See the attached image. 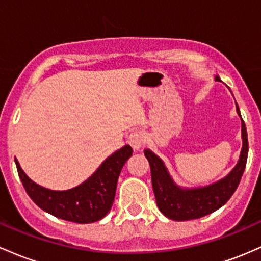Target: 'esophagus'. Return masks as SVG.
I'll use <instances>...</instances> for the list:
<instances>
[{"mask_svg":"<svg viewBox=\"0 0 261 261\" xmlns=\"http://www.w3.org/2000/svg\"><path fill=\"white\" fill-rule=\"evenodd\" d=\"M128 143H129L130 146L134 149V150H139V149L142 148L145 143L144 134H143L140 130L132 132V133L129 134V137H128Z\"/></svg>","mask_w":261,"mask_h":261,"instance_id":"esophagus-1","label":"esophagus"}]
</instances>
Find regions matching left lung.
<instances>
[{"mask_svg": "<svg viewBox=\"0 0 261 261\" xmlns=\"http://www.w3.org/2000/svg\"><path fill=\"white\" fill-rule=\"evenodd\" d=\"M219 81V76H216ZM237 105V103H236ZM237 112L242 118L239 107ZM242 139L243 146L238 163L224 178L212 185L197 187V189H182L172 181L168 169L163 160L153 151L145 149L144 154L150 165L151 185H153L155 200L160 212L165 217L174 221H190L201 218L215 212L232 197L238 187L244 172L248 159V134L245 123L242 118Z\"/></svg>", "mask_w": 261, "mask_h": 261, "instance_id": "1", "label": "left lung"}]
</instances>
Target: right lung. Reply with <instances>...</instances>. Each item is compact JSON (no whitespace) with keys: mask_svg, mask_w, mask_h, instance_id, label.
<instances>
[{"mask_svg":"<svg viewBox=\"0 0 261 261\" xmlns=\"http://www.w3.org/2000/svg\"><path fill=\"white\" fill-rule=\"evenodd\" d=\"M132 153L133 149L124 145L108 156L85 182L65 191L39 186L24 174L16 158L14 162L25 191L38 207L64 221L86 224L99 221L110 212L118 176Z\"/></svg>","mask_w":261,"mask_h":261,"instance_id":"obj_1","label":"right lung"}]
</instances>
